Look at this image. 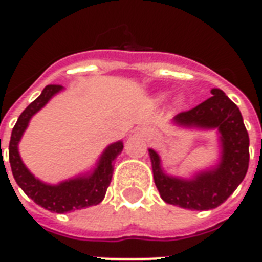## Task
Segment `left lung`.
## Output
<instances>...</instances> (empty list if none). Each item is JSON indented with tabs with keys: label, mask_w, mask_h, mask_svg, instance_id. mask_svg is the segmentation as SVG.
Here are the masks:
<instances>
[{
	"label": "left lung",
	"mask_w": 262,
	"mask_h": 262,
	"mask_svg": "<svg viewBox=\"0 0 262 262\" xmlns=\"http://www.w3.org/2000/svg\"><path fill=\"white\" fill-rule=\"evenodd\" d=\"M212 97L195 108L178 114L174 123L185 127L217 129L222 157L219 164L201 171L191 180L167 176L160 163V156L148 148L156 187L163 201L191 210H209L225 202L242 184L248 170V133L243 116L219 88L212 90Z\"/></svg>",
	"instance_id": "obj_1"
}]
</instances>
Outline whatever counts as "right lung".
Returning a JSON list of instances; mask_svg holds the SVG:
<instances>
[{
	"mask_svg": "<svg viewBox=\"0 0 262 262\" xmlns=\"http://www.w3.org/2000/svg\"><path fill=\"white\" fill-rule=\"evenodd\" d=\"M61 90L63 86L57 84L45 86L42 94L33 102L29 103L28 108L19 115L11 133V140H9V164H11L12 176L16 184L33 202L56 213H66V212L88 208V206L102 202L111 180H112L114 161L123 150L122 142L112 143L103 150L102 156L99 157V161L97 163V167L94 168L91 174L71 178L67 181L60 182L57 185H49L35 178V176L26 168L24 161L20 160L18 143L29 125L32 116L36 114L37 111H40L50 101V98Z\"/></svg>",
	"mask_w": 262,
	"mask_h": 262,
	"instance_id": "add662e5",
	"label": "right lung"
}]
</instances>
